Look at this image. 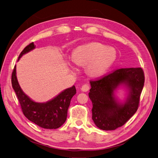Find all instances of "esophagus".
I'll use <instances>...</instances> for the list:
<instances>
[{
  "label": "esophagus",
  "mask_w": 158,
  "mask_h": 158,
  "mask_svg": "<svg viewBox=\"0 0 158 158\" xmlns=\"http://www.w3.org/2000/svg\"><path fill=\"white\" fill-rule=\"evenodd\" d=\"M90 88V85L88 83H86L84 85H82V88H81V90H82L83 92H87V91H88Z\"/></svg>",
  "instance_id": "1"
}]
</instances>
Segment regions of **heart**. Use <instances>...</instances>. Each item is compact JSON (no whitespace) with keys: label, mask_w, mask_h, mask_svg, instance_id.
Listing matches in <instances>:
<instances>
[{"label":"heart","mask_w":158,"mask_h":158,"mask_svg":"<svg viewBox=\"0 0 158 158\" xmlns=\"http://www.w3.org/2000/svg\"><path fill=\"white\" fill-rule=\"evenodd\" d=\"M117 58V52L112 47L99 43H91L80 46L72 54V61L78 66L86 65L87 73L93 77H99L106 73ZM70 67L74 66L69 62Z\"/></svg>","instance_id":"1"}]
</instances>
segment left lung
<instances>
[{"mask_svg":"<svg viewBox=\"0 0 158 158\" xmlns=\"http://www.w3.org/2000/svg\"><path fill=\"white\" fill-rule=\"evenodd\" d=\"M142 68H123L112 71L95 80H90L89 97L92 102V119L98 128L113 131L122 127L135 114L139 106L144 84ZM127 85L129 94L127 102L119 104L113 92L119 85Z\"/></svg>","mask_w":158,"mask_h":158,"instance_id":"8db88e82","label":"left lung"}]
</instances>
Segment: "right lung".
Returning a JSON list of instances; mask_svg holds the SVG:
<instances>
[{"mask_svg":"<svg viewBox=\"0 0 158 158\" xmlns=\"http://www.w3.org/2000/svg\"><path fill=\"white\" fill-rule=\"evenodd\" d=\"M35 47L33 42L27 45L19 55L18 59ZM16 74L15 65L12 73V85L20 104L22 111L28 120L46 129H56L63 125L67 117L71 99L76 94L74 85L64 90L48 102L36 103L23 92L18 82Z\"/></svg>","mask_w":158,"mask_h":158,"instance_id":"add662e5","label":"right lung"}]
</instances>
